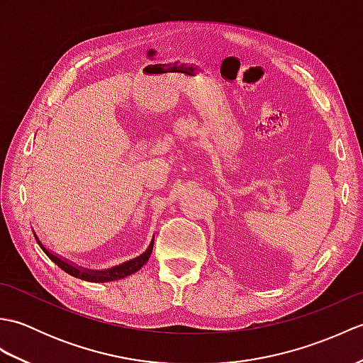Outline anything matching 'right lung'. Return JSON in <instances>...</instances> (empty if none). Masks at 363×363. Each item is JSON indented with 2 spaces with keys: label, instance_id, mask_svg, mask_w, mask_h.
<instances>
[{
  "label": "right lung",
  "instance_id": "add662e5",
  "mask_svg": "<svg viewBox=\"0 0 363 363\" xmlns=\"http://www.w3.org/2000/svg\"><path fill=\"white\" fill-rule=\"evenodd\" d=\"M34 233V237L37 243L40 245V248L43 250V252L48 256L54 264H56L59 268H62L65 273L72 274L74 277H78V279H82V281H89V282H109V281H117V279H123V277H126L129 274H133L135 272H138L146 262H148L150 256H151V251H152V246H154V238L151 240L148 250H146L143 254H140V256L133 259V260H128L125 262V264L121 265H117L113 268H107V269H103V272H95V269H87V268H81L78 265L74 264H70V262H67L64 259H60L59 256H56V254L51 252L50 250H46L43 243L38 240V237L35 234V230H33Z\"/></svg>",
  "mask_w": 363,
  "mask_h": 363
}]
</instances>
